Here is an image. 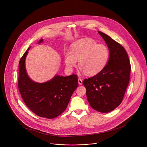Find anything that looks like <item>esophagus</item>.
Returning <instances> with one entry per match:
<instances>
[{
	"instance_id": "esophagus-1",
	"label": "esophagus",
	"mask_w": 147,
	"mask_h": 147,
	"mask_svg": "<svg viewBox=\"0 0 147 147\" xmlns=\"http://www.w3.org/2000/svg\"><path fill=\"white\" fill-rule=\"evenodd\" d=\"M78 83L79 85H82L83 84V81L80 78H78Z\"/></svg>"
}]
</instances>
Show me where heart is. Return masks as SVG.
I'll return each instance as SVG.
<instances>
[{"instance_id":"heart-1","label":"heart","mask_w":147,"mask_h":147,"mask_svg":"<svg viewBox=\"0 0 147 147\" xmlns=\"http://www.w3.org/2000/svg\"><path fill=\"white\" fill-rule=\"evenodd\" d=\"M109 58L108 48L103 44L97 43L92 39L80 40L73 44L71 51L64 54L67 67L73 70L79 61L80 70L89 76L99 73L108 63Z\"/></svg>"}]
</instances>
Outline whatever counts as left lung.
Returning a JSON list of instances; mask_svg holds the SVG:
<instances>
[{
    "mask_svg": "<svg viewBox=\"0 0 147 147\" xmlns=\"http://www.w3.org/2000/svg\"><path fill=\"white\" fill-rule=\"evenodd\" d=\"M98 33L107 44L109 58L106 66L98 74L83 82L88 102L95 111H112L121 103L128 86L131 67L125 49L109 36Z\"/></svg>",
    "mask_w": 147,
    "mask_h": 147,
    "instance_id": "8db88e82",
    "label": "left lung"
}]
</instances>
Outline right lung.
Returning <instances> with one entry per match:
<instances>
[{"mask_svg":"<svg viewBox=\"0 0 147 147\" xmlns=\"http://www.w3.org/2000/svg\"><path fill=\"white\" fill-rule=\"evenodd\" d=\"M43 39L39 40L41 44ZM19 63L18 88L26 106L37 115L53 119L61 115L67 108L70 98L78 87L77 75L64 77L55 75L44 83L32 80L26 72L25 62L28 51Z\"/></svg>","mask_w":147,"mask_h":147,"instance_id":"right-lung-1","label":"right lung"}]
</instances>
